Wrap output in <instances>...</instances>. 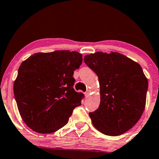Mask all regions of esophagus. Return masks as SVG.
<instances>
[{
  "instance_id": "esophagus-1",
  "label": "esophagus",
  "mask_w": 159,
  "mask_h": 159,
  "mask_svg": "<svg viewBox=\"0 0 159 159\" xmlns=\"http://www.w3.org/2000/svg\"><path fill=\"white\" fill-rule=\"evenodd\" d=\"M90 90H87L86 91H85V96H89V95H90Z\"/></svg>"
}]
</instances>
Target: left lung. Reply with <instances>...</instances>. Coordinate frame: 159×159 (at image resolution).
<instances>
[{
	"instance_id": "left-lung-1",
	"label": "left lung",
	"mask_w": 159,
	"mask_h": 159,
	"mask_svg": "<svg viewBox=\"0 0 159 159\" xmlns=\"http://www.w3.org/2000/svg\"><path fill=\"white\" fill-rule=\"evenodd\" d=\"M84 62L100 83V105L89 113L93 126L109 136L126 132L138 122L145 108L148 80L142 67L117 52L88 54Z\"/></svg>"
}]
</instances>
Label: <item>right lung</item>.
Masks as SVG:
<instances>
[{
  "mask_svg": "<svg viewBox=\"0 0 159 159\" xmlns=\"http://www.w3.org/2000/svg\"><path fill=\"white\" fill-rule=\"evenodd\" d=\"M82 54L68 50L36 53L22 63L13 90L22 120L33 131L50 134L69 122L81 105L83 94L75 91L74 71Z\"/></svg>",
  "mask_w": 159,
  "mask_h": 159,
  "instance_id": "add662e5",
  "label": "right lung"
}]
</instances>
